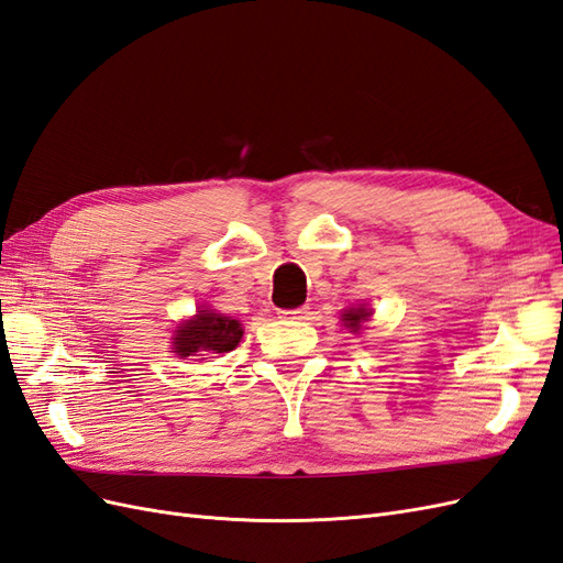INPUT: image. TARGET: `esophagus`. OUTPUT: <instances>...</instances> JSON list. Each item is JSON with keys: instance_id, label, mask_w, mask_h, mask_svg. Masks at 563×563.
I'll use <instances>...</instances> for the list:
<instances>
[{"instance_id": "1", "label": "esophagus", "mask_w": 563, "mask_h": 563, "mask_svg": "<svg viewBox=\"0 0 563 563\" xmlns=\"http://www.w3.org/2000/svg\"><path fill=\"white\" fill-rule=\"evenodd\" d=\"M282 317L286 319H308L310 308H296V310H282Z\"/></svg>"}]
</instances>
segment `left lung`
<instances>
[{"instance_id": "obj_1", "label": "left lung", "mask_w": 563, "mask_h": 563, "mask_svg": "<svg viewBox=\"0 0 563 563\" xmlns=\"http://www.w3.org/2000/svg\"><path fill=\"white\" fill-rule=\"evenodd\" d=\"M371 314H373V312H371L368 308H364V305H360V308H350V310L343 312V323H345V327H347L350 331L356 333V331L362 329V323L368 321Z\"/></svg>"}]
</instances>
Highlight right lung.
<instances>
[{"label": "right lung", "mask_w": 563, "mask_h": 563, "mask_svg": "<svg viewBox=\"0 0 563 563\" xmlns=\"http://www.w3.org/2000/svg\"><path fill=\"white\" fill-rule=\"evenodd\" d=\"M242 335L244 329L240 321L201 308L192 319H185L174 331L172 350L180 360H185V356H203V352L220 354L240 345Z\"/></svg>", "instance_id": "add662e5"}]
</instances>
